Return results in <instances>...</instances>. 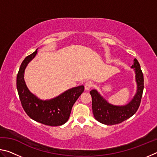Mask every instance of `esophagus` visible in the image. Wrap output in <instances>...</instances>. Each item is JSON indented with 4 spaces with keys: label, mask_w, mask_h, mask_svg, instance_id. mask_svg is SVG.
I'll return each mask as SVG.
<instances>
[{
    "label": "esophagus",
    "mask_w": 157,
    "mask_h": 157,
    "mask_svg": "<svg viewBox=\"0 0 157 157\" xmlns=\"http://www.w3.org/2000/svg\"><path fill=\"white\" fill-rule=\"evenodd\" d=\"M93 86H94V83L91 81H87L84 84V88L86 91H88V90H89Z\"/></svg>",
    "instance_id": "obj_1"
}]
</instances>
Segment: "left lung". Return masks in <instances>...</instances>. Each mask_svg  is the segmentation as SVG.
I'll return each mask as SVG.
<instances>
[{
    "label": "left lung",
    "mask_w": 157,
    "mask_h": 157,
    "mask_svg": "<svg viewBox=\"0 0 157 157\" xmlns=\"http://www.w3.org/2000/svg\"><path fill=\"white\" fill-rule=\"evenodd\" d=\"M132 68H134L135 71L137 89L136 94L127 105L121 106L111 105L97 90L93 89L90 91L92 97L93 113L95 118L98 122L107 125H113L126 121L136 112L141 101L144 89V79L140 64L136 59H134Z\"/></svg>",
    "instance_id": "1"
}]
</instances>
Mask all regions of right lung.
<instances>
[{"label":"right lung","instance_id":"obj_1","mask_svg":"<svg viewBox=\"0 0 157 157\" xmlns=\"http://www.w3.org/2000/svg\"><path fill=\"white\" fill-rule=\"evenodd\" d=\"M37 49L25 58L17 78V87L23 109L29 117L38 123L49 126H59L68 121L73 105L83 93V85L73 87L52 99L43 100L29 91L24 80V73Z\"/></svg>","mask_w":157,"mask_h":157}]
</instances>
